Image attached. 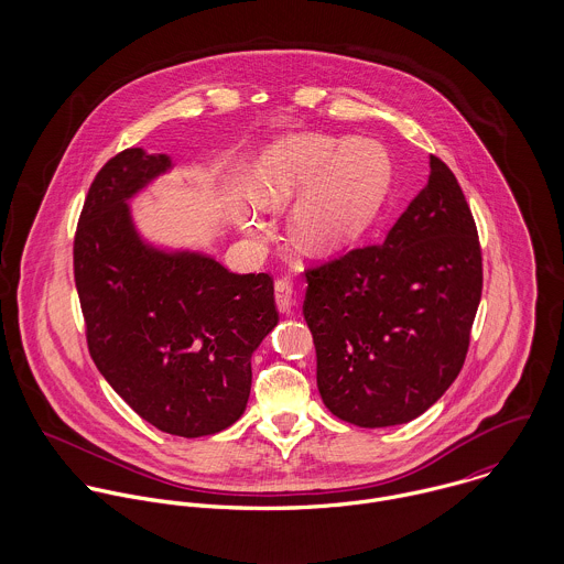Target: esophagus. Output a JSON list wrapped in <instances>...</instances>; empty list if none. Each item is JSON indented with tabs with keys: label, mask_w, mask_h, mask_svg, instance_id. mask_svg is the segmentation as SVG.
<instances>
[{
	"label": "esophagus",
	"mask_w": 564,
	"mask_h": 564,
	"mask_svg": "<svg viewBox=\"0 0 564 564\" xmlns=\"http://www.w3.org/2000/svg\"><path fill=\"white\" fill-rule=\"evenodd\" d=\"M293 286L289 280H278L275 282V306L282 315H289L293 311Z\"/></svg>",
	"instance_id": "1"
}]
</instances>
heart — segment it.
I'll list each match as a JSON object with an SVG mask.
<instances>
[{
	"label": "heart",
	"mask_w": 564,
	"mask_h": 564,
	"mask_svg": "<svg viewBox=\"0 0 564 564\" xmlns=\"http://www.w3.org/2000/svg\"><path fill=\"white\" fill-rule=\"evenodd\" d=\"M387 152L367 139L340 143L322 134H289L273 141L253 162L247 197L258 210L295 202L289 228L311 253H332L354 241L373 219L389 186ZM245 237L260 241L262 226L237 215Z\"/></svg>",
	"instance_id": "obj_1"
}]
</instances>
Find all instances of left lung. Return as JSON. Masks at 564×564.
<instances>
[{
  "instance_id": "1",
  "label": "left lung",
  "mask_w": 564,
  "mask_h": 564,
  "mask_svg": "<svg viewBox=\"0 0 564 564\" xmlns=\"http://www.w3.org/2000/svg\"><path fill=\"white\" fill-rule=\"evenodd\" d=\"M304 319L332 414L360 427L423 414L458 378L482 297V251L463 188L430 156V177L382 245L306 273Z\"/></svg>"
}]
</instances>
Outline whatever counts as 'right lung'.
<instances>
[{
  "label": "right lung",
  "instance_id": "right-lung-1",
  "mask_svg": "<svg viewBox=\"0 0 564 564\" xmlns=\"http://www.w3.org/2000/svg\"><path fill=\"white\" fill-rule=\"evenodd\" d=\"M171 169V156L143 148L101 166L82 208L74 269L99 373L154 427L197 438L245 412L251 354L278 311L267 273H232L204 251L139 232L130 199Z\"/></svg>",
  "mask_w": 564,
  "mask_h": 564
}]
</instances>
